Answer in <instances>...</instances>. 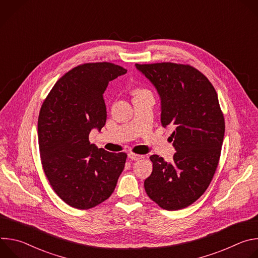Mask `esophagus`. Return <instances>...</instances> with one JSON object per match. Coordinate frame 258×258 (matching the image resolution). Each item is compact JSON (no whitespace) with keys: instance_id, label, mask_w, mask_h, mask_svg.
<instances>
[{"instance_id":"1","label":"esophagus","mask_w":258,"mask_h":258,"mask_svg":"<svg viewBox=\"0 0 258 258\" xmlns=\"http://www.w3.org/2000/svg\"><path fill=\"white\" fill-rule=\"evenodd\" d=\"M127 156L131 160H139V159L143 158V155H139V154H136V153H133V152H130L127 154Z\"/></svg>"}]
</instances>
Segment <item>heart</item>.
<instances>
[{
  "label": "heart",
  "mask_w": 258,
  "mask_h": 258,
  "mask_svg": "<svg viewBox=\"0 0 258 258\" xmlns=\"http://www.w3.org/2000/svg\"><path fill=\"white\" fill-rule=\"evenodd\" d=\"M146 92H148V91H145V90H137V91H136V95H139V94H142V93H146Z\"/></svg>",
  "instance_id": "b5f03b06"
}]
</instances>
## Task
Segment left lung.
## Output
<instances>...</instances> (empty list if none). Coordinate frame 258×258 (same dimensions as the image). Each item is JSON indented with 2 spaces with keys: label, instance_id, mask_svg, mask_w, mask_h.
Listing matches in <instances>:
<instances>
[{
  "label": "left lung",
  "instance_id": "obj_1",
  "mask_svg": "<svg viewBox=\"0 0 258 258\" xmlns=\"http://www.w3.org/2000/svg\"><path fill=\"white\" fill-rule=\"evenodd\" d=\"M157 90L161 124L172 126L173 160L150 156L151 175L144 181L147 195L161 208L178 210L199 199L218 165L225 118L208 79L190 65L170 62L136 64Z\"/></svg>",
  "mask_w": 258,
  "mask_h": 258
}]
</instances>
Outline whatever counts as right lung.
<instances>
[{
    "label": "right lung",
    "instance_id": "1",
    "mask_svg": "<svg viewBox=\"0 0 258 258\" xmlns=\"http://www.w3.org/2000/svg\"><path fill=\"white\" fill-rule=\"evenodd\" d=\"M126 69L109 62L86 63L69 70L44 101L38 121L40 154L54 192L68 205L90 209L113 193L126 160L89 141L107 118L103 94Z\"/></svg>",
    "mask_w": 258,
    "mask_h": 258
}]
</instances>
